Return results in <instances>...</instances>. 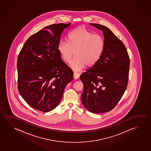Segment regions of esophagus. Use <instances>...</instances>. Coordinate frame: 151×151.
Masks as SVG:
<instances>
[{
	"instance_id": "esophagus-1",
	"label": "esophagus",
	"mask_w": 151,
	"mask_h": 151,
	"mask_svg": "<svg viewBox=\"0 0 151 151\" xmlns=\"http://www.w3.org/2000/svg\"><path fill=\"white\" fill-rule=\"evenodd\" d=\"M79 77H80V74L77 73V72H74V75H73V77L75 79H79Z\"/></svg>"
}]
</instances>
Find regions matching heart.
I'll list each match as a JSON object with an SVG mask.
<instances>
[{
    "label": "heart",
    "mask_w": 151,
    "mask_h": 151,
    "mask_svg": "<svg viewBox=\"0 0 151 151\" xmlns=\"http://www.w3.org/2000/svg\"><path fill=\"white\" fill-rule=\"evenodd\" d=\"M68 42H60L58 50L63 60L71 62L76 52V58L70 65L72 69L79 71L86 65L92 67L100 59L104 48L103 37L93 34L85 27L79 26L70 32Z\"/></svg>",
    "instance_id": "heart-1"
}]
</instances>
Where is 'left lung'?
Returning a JSON list of instances; mask_svg holds the SVG:
<instances>
[{
    "mask_svg": "<svg viewBox=\"0 0 151 151\" xmlns=\"http://www.w3.org/2000/svg\"><path fill=\"white\" fill-rule=\"evenodd\" d=\"M103 31L104 48L98 62L80 76L83 83L82 103L93 113L112 110L127 89L129 58L121 40L106 27L90 24Z\"/></svg>",
    "mask_w": 151,
    "mask_h": 151,
    "instance_id": "left-lung-1",
    "label": "left lung"
}]
</instances>
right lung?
Instances as JSON below:
<instances>
[{
	"mask_svg": "<svg viewBox=\"0 0 151 151\" xmlns=\"http://www.w3.org/2000/svg\"><path fill=\"white\" fill-rule=\"evenodd\" d=\"M45 27L30 37L17 59L18 89L32 108L48 112L58 105L73 72L62 61L58 50L63 31L71 25Z\"/></svg>",
	"mask_w": 151,
	"mask_h": 151,
	"instance_id": "1",
	"label": "right lung"
}]
</instances>
